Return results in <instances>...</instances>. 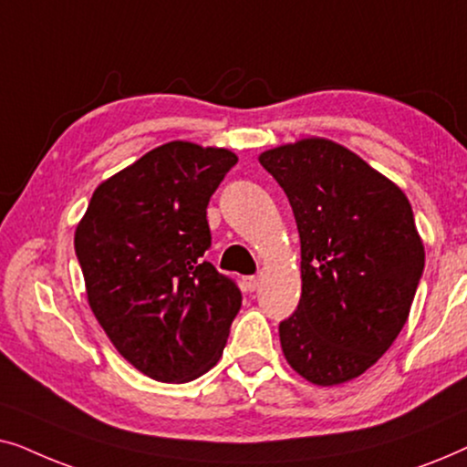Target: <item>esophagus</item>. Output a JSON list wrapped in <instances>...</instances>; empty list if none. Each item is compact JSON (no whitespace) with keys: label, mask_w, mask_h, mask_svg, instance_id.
I'll return each instance as SVG.
<instances>
[{"label":"esophagus","mask_w":467,"mask_h":467,"mask_svg":"<svg viewBox=\"0 0 467 467\" xmlns=\"http://www.w3.org/2000/svg\"><path fill=\"white\" fill-rule=\"evenodd\" d=\"M242 285H244V291H254L259 286V278L257 276H246L244 280H242Z\"/></svg>","instance_id":"obj_1"}]
</instances>
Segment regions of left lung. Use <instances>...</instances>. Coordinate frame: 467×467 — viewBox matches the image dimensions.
I'll return each instance as SVG.
<instances>
[{"label":"left lung","instance_id":"obj_1","mask_svg":"<svg viewBox=\"0 0 467 467\" xmlns=\"http://www.w3.org/2000/svg\"><path fill=\"white\" fill-rule=\"evenodd\" d=\"M289 197L302 297L280 323L285 359L318 387L372 368L404 327L425 267L412 206L353 150L304 138L259 155Z\"/></svg>","mask_w":467,"mask_h":467}]
</instances>
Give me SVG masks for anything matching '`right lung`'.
<instances>
[{
  "label": "right lung",
  "instance_id": "right-lung-1",
  "mask_svg": "<svg viewBox=\"0 0 467 467\" xmlns=\"http://www.w3.org/2000/svg\"><path fill=\"white\" fill-rule=\"evenodd\" d=\"M238 157L174 140L93 191L74 234L87 299L114 348L159 382L200 379L221 359L240 289L203 253L206 208Z\"/></svg>",
  "mask_w": 467,
  "mask_h": 467
}]
</instances>
